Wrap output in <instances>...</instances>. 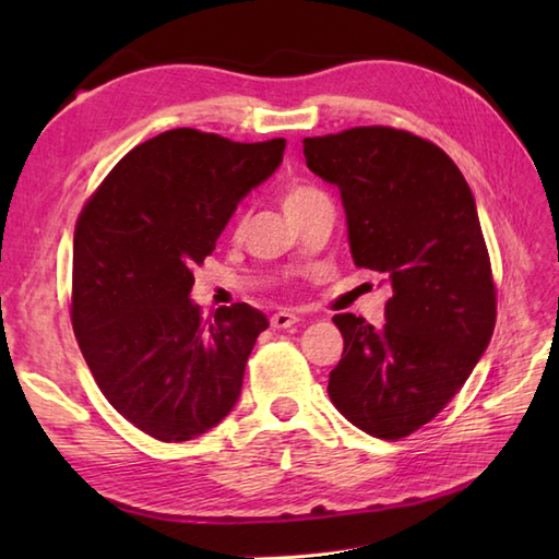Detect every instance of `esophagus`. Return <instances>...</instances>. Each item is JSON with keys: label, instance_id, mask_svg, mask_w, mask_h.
Listing matches in <instances>:
<instances>
[{"label": "esophagus", "instance_id": "34e87169", "mask_svg": "<svg viewBox=\"0 0 559 559\" xmlns=\"http://www.w3.org/2000/svg\"><path fill=\"white\" fill-rule=\"evenodd\" d=\"M293 324H298V314H293V312H276L271 317V326L273 329H290Z\"/></svg>", "mask_w": 559, "mask_h": 559}]
</instances>
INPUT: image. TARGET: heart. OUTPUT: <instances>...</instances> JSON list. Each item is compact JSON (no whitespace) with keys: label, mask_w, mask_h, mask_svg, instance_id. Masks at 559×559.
<instances>
[{"label":"heart","mask_w":559,"mask_h":559,"mask_svg":"<svg viewBox=\"0 0 559 559\" xmlns=\"http://www.w3.org/2000/svg\"><path fill=\"white\" fill-rule=\"evenodd\" d=\"M314 194L312 187H305V185H290L283 189V197H281V204L286 211L295 209L298 204H302L305 199H310Z\"/></svg>","instance_id":"b5f03b06"}]
</instances>
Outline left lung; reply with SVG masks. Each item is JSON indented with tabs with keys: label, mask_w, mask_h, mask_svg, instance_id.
<instances>
[{
	"label": "left lung",
	"mask_w": 559,
	"mask_h": 559,
	"mask_svg": "<svg viewBox=\"0 0 559 559\" xmlns=\"http://www.w3.org/2000/svg\"><path fill=\"white\" fill-rule=\"evenodd\" d=\"M307 168L338 187L355 266L391 288L386 324L336 314L343 355L329 396L362 432L401 439L466 382L495 329V283L476 199L447 153L391 127L302 141Z\"/></svg>",
	"instance_id": "8db88e82"
}]
</instances>
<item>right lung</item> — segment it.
<instances>
[{"label": "right lung", "instance_id": "obj_1", "mask_svg": "<svg viewBox=\"0 0 559 559\" xmlns=\"http://www.w3.org/2000/svg\"><path fill=\"white\" fill-rule=\"evenodd\" d=\"M286 139L237 144L170 129L132 148L83 206L71 322L117 413L160 442L216 427L242 391L257 336L247 302L201 322L189 293L237 204L278 170Z\"/></svg>", "mask_w": 559, "mask_h": 559}]
</instances>
